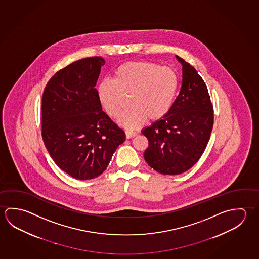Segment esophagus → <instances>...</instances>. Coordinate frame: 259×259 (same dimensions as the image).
Returning a JSON list of instances; mask_svg holds the SVG:
<instances>
[{
	"label": "esophagus",
	"instance_id": "34e87169",
	"mask_svg": "<svg viewBox=\"0 0 259 259\" xmlns=\"http://www.w3.org/2000/svg\"><path fill=\"white\" fill-rule=\"evenodd\" d=\"M136 135L137 134H136V132L125 131V136H126L127 139H130L132 137H135Z\"/></svg>",
	"mask_w": 259,
	"mask_h": 259
}]
</instances>
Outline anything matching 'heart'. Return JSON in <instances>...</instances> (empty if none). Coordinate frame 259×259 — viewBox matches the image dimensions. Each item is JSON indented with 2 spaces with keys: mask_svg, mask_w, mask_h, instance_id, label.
Listing matches in <instances>:
<instances>
[{
  "mask_svg": "<svg viewBox=\"0 0 259 259\" xmlns=\"http://www.w3.org/2000/svg\"><path fill=\"white\" fill-rule=\"evenodd\" d=\"M179 85L176 71L152 62H129L120 65L114 80L105 79L97 87L101 105L110 117L122 113L124 96H130L132 107L119 123L135 130L147 121L160 120L170 112Z\"/></svg>",
  "mask_w": 259,
  "mask_h": 259,
  "instance_id": "b5f03b06",
  "label": "heart"
}]
</instances>
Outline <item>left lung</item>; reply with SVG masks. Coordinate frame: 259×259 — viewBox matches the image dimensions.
<instances>
[{"mask_svg":"<svg viewBox=\"0 0 259 259\" xmlns=\"http://www.w3.org/2000/svg\"><path fill=\"white\" fill-rule=\"evenodd\" d=\"M181 90L172 108L142 134L148 148L144 157L150 167L163 175L189 170L204 153L213 124V105L203 78L181 57Z\"/></svg>","mask_w":259,"mask_h":259,"instance_id":"1","label":"left lung"}]
</instances>
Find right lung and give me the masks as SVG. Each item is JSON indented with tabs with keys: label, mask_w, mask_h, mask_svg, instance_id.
<instances>
[{
	"label": "right lung",
	"mask_w": 259,
	"mask_h": 259,
	"mask_svg": "<svg viewBox=\"0 0 259 259\" xmlns=\"http://www.w3.org/2000/svg\"><path fill=\"white\" fill-rule=\"evenodd\" d=\"M105 60L73 62L47 82L41 98V136L55 163L69 176L88 180L108 166L124 132L102 110L96 82Z\"/></svg>",
	"instance_id": "add662e5"
}]
</instances>
